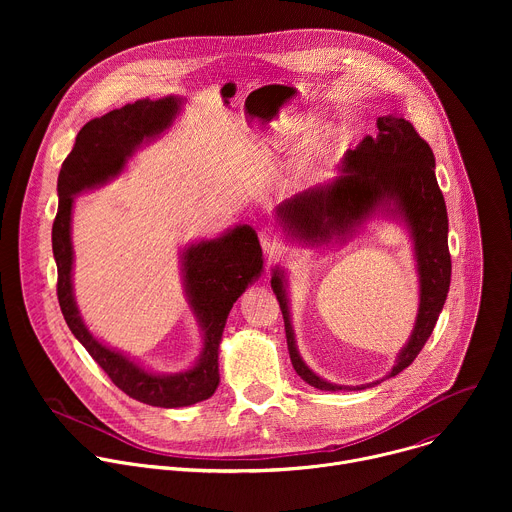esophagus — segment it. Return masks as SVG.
Segmentation results:
<instances>
[{
  "label": "esophagus",
  "instance_id": "esophagus-1",
  "mask_svg": "<svg viewBox=\"0 0 512 512\" xmlns=\"http://www.w3.org/2000/svg\"><path fill=\"white\" fill-rule=\"evenodd\" d=\"M259 243H261L263 251L269 255V259H273L275 253H277V247H279V237H277V233H275L271 227H263V229L259 231Z\"/></svg>",
  "mask_w": 512,
  "mask_h": 512
}]
</instances>
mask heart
I'll list each match as a JSON object with an SVG mask.
<instances>
[{"mask_svg":"<svg viewBox=\"0 0 512 512\" xmlns=\"http://www.w3.org/2000/svg\"><path fill=\"white\" fill-rule=\"evenodd\" d=\"M294 127H300V123H294ZM330 141V133H324V135H320L318 139H316V143H314V152H320L324 145Z\"/></svg>","mask_w":512,"mask_h":512,"instance_id":"obj_1","label":"heart"}]
</instances>
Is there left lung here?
Returning <instances> with one entry per match:
<instances>
[{
    "label": "left lung",
    "instance_id": "obj_1",
    "mask_svg": "<svg viewBox=\"0 0 512 512\" xmlns=\"http://www.w3.org/2000/svg\"><path fill=\"white\" fill-rule=\"evenodd\" d=\"M377 127L375 137L367 135L356 150L346 152L340 164L344 176L287 200L277 208V216L287 233L304 243L344 235L381 204L393 202L395 210L405 216L415 239L421 302L413 334L389 373V377H395L415 360L440 318L450 289L452 257L446 200L435 180V158L429 143L397 113L379 117ZM271 287L283 314L287 350L296 373L316 389L340 391L342 387L314 375L300 358L279 271H273Z\"/></svg>",
    "mask_w": 512,
    "mask_h": 512
}]
</instances>
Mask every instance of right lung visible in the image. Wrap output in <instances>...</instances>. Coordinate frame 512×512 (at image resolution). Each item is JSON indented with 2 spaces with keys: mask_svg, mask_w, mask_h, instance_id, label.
Instances as JSON below:
<instances>
[{
  "mask_svg": "<svg viewBox=\"0 0 512 512\" xmlns=\"http://www.w3.org/2000/svg\"><path fill=\"white\" fill-rule=\"evenodd\" d=\"M180 109V99H141L89 121L58 174V212L52 225V251L58 267L56 296L70 332L79 338L107 377L125 395L152 407H186L208 399L218 387V344L233 304L263 269L257 233L243 225L198 243L184 253L186 294L204 330L202 356L194 369L154 375L123 354L103 346L85 328L72 298V196L117 176L143 139L162 133Z\"/></svg>",
  "mask_w": 512,
  "mask_h": 512,
  "instance_id": "add662e5",
  "label": "right lung"
}]
</instances>
